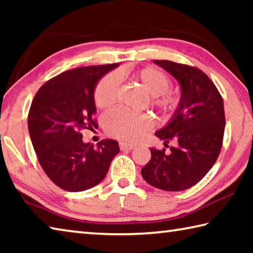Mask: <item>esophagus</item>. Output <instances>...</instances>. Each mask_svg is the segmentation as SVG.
I'll list each match as a JSON object with an SVG mask.
<instances>
[{
    "mask_svg": "<svg viewBox=\"0 0 253 253\" xmlns=\"http://www.w3.org/2000/svg\"><path fill=\"white\" fill-rule=\"evenodd\" d=\"M119 148H121L122 151H131V149L135 148V146L127 143H119Z\"/></svg>",
    "mask_w": 253,
    "mask_h": 253,
    "instance_id": "obj_1",
    "label": "esophagus"
}]
</instances>
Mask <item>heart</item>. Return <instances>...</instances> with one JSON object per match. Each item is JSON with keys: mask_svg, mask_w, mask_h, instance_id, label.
I'll use <instances>...</instances> for the list:
<instances>
[{"mask_svg": "<svg viewBox=\"0 0 253 253\" xmlns=\"http://www.w3.org/2000/svg\"><path fill=\"white\" fill-rule=\"evenodd\" d=\"M131 78L149 95L148 106L157 111L162 119H169L176 113L181 98L169 90V77L156 68L146 67L135 71ZM119 78L109 74L98 81L93 90V101L98 108H108L115 104L118 95ZM102 127L107 135L127 143L139 139L149 128V119L145 115L128 114L123 110H111L102 118Z\"/></svg>", "mask_w": 253, "mask_h": 253, "instance_id": "heart-1", "label": "heart"}]
</instances>
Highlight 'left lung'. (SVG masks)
Instances as JSON below:
<instances>
[{
  "label": "left lung",
  "mask_w": 253,
  "mask_h": 253,
  "mask_svg": "<svg viewBox=\"0 0 253 253\" xmlns=\"http://www.w3.org/2000/svg\"><path fill=\"white\" fill-rule=\"evenodd\" d=\"M154 62L178 81L182 98L172 121L156 132L165 147L169 142L174 146L169 152L151 148V161L142 175L154 187L184 191L199 183L219 157L225 126L223 99L199 68L169 60Z\"/></svg>",
  "instance_id": "left-lung-1"
}]
</instances>
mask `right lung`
I'll use <instances>...</instances> for the list:
<instances>
[{"instance_id":"obj_1","label":"right lung","mask_w":253,"mask_h":253,"mask_svg":"<svg viewBox=\"0 0 253 253\" xmlns=\"http://www.w3.org/2000/svg\"><path fill=\"white\" fill-rule=\"evenodd\" d=\"M118 63L79 67L46 81L34 96L28 127L38 161L55 185L68 192L99 184L119 153L114 139L97 146L83 142L81 130L98 127L93 90Z\"/></svg>"}]
</instances>
